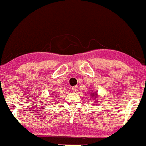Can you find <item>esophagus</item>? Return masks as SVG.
<instances>
[{
	"label": "esophagus",
	"mask_w": 146,
	"mask_h": 146,
	"mask_svg": "<svg viewBox=\"0 0 146 146\" xmlns=\"http://www.w3.org/2000/svg\"><path fill=\"white\" fill-rule=\"evenodd\" d=\"M72 91H73V92H77V91L78 90V86H73L72 88Z\"/></svg>",
	"instance_id": "34e87169"
}]
</instances>
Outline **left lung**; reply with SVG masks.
<instances>
[{
    "instance_id": "obj_1",
    "label": "left lung",
    "mask_w": 146,
    "mask_h": 146,
    "mask_svg": "<svg viewBox=\"0 0 146 146\" xmlns=\"http://www.w3.org/2000/svg\"><path fill=\"white\" fill-rule=\"evenodd\" d=\"M92 94H93V96H94V95H95V94H96V93H95V94H94V93H92ZM93 96H92V97H93ZM93 98H95V97H93Z\"/></svg>"
}]
</instances>
